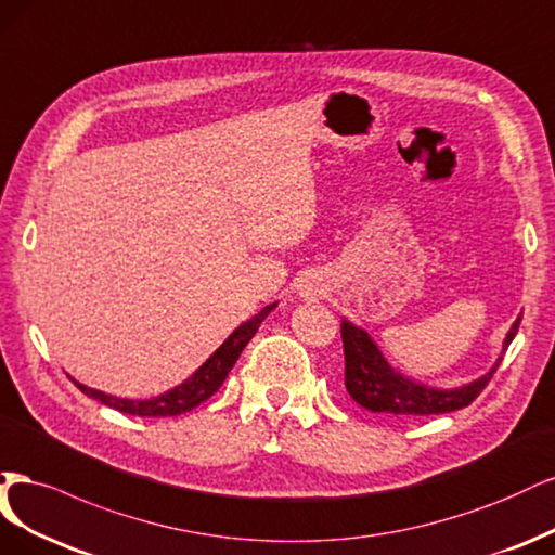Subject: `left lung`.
<instances>
[{
	"mask_svg": "<svg viewBox=\"0 0 555 555\" xmlns=\"http://www.w3.org/2000/svg\"><path fill=\"white\" fill-rule=\"evenodd\" d=\"M518 325H521V315L516 318V323L505 338V350L516 336ZM341 338L346 354L348 395L362 408L371 410V413H383L389 417H424L466 408L485 391L500 362H503V357H500L487 375H481L479 380L466 387L442 391L417 385L403 378L401 373L391 371V366L383 360L380 350L371 341V336L364 330L350 325L348 320L341 323Z\"/></svg>",
	"mask_w": 555,
	"mask_h": 555,
	"instance_id": "1",
	"label": "left lung"
}]
</instances>
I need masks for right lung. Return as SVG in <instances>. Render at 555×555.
<instances>
[{
  "label": "right lung",
  "mask_w": 555,
  "mask_h": 555,
  "mask_svg": "<svg viewBox=\"0 0 555 555\" xmlns=\"http://www.w3.org/2000/svg\"><path fill=\"white\" fill-rule=\"evenodd\" d=\"M276 304H270V307H264L256 318L248 320V323L240 325L235 332L228 336V341L214 352L209 360L195 371L186 383H182L180 387H175L166 395H160L156 399H147V401H129V399H117V397H108L103 395V391H96L92 387H85L80 383H76V387L80 391H85L87 397H92L96 401H101L103 405L115 408L119 413H127V415H138V417H175V415H182L193 410L195 405H201L203 401H207L214 391H217L223 380L228 378L230 369L235 366V362L240 360L242 350L246 348V344L251 341L254 334L258 332L260 323L267 318Z\"/></svg>",
  "instance_id": "1"
}]
</instances>
